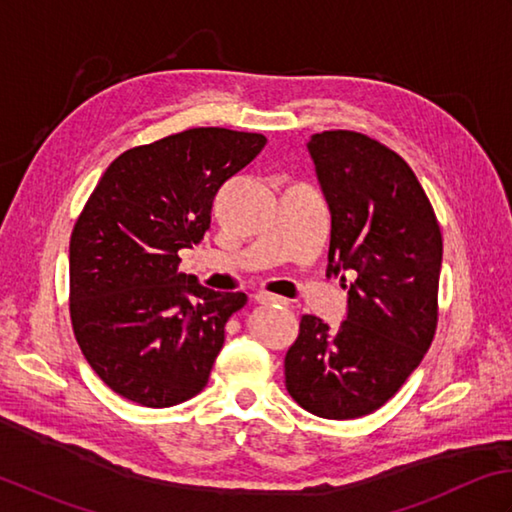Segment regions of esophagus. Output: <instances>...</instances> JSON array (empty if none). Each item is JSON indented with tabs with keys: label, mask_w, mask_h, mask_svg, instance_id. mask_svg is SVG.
I'll use <instances>...</instances> for the list:
<instances>
[{
	"label": "esophagus",
	"mask_w": 512,
	"mask_h": 512,
	"mask_svg": "<svg viewBox=\"0 0 512 512\" xmlns=\"http://www.w3.org/2000/svg\"><path fill=\"white\" fill-rule=\"evenodd\" d=\"M254 298H256V302H260V305H287V300L283 296L267 294V291H258Z\"/></svg>",
	"instance_id": "obj_1"
}]
</instances>
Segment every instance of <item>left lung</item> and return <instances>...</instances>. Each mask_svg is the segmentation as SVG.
Returning <instances> with one entry per match:
<instances>
[{
	"instance_id": "obj_1",
	"label": "left lung",
	"mask_w": 512,
	"mask_h": 512,
	"mask_svg": "<svg viewBox=\"0 0 512 512\" xmlns=\"http://www.w3.org/2000/svg\"><path fill=\"white\" fill-rule=\"evenodd\" d=\"M307 150L331 210L327 276L356 280L338 329L302 316L285 384L305 411L351 420L393 398L431 347L442 234L413 170L378 141L331 130Z\"/></svg>"
}]
</instances>
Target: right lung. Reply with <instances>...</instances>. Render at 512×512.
<instances>
[{"instance_id": "obj_1", "label": "right lung", "mask_w": 512, "mask_h": 512, "mask_svg": "<svg viewBox=\"0 0 512 512\" xmlns=\"http://www.w3.org/2000/svg\"><path fill=\"white\" fill-rule=\"evenodd\" d=\"M263 134L192 128L123 152L70 238V318L81 353L121 398L150 409L201 393L243 291L179 271L214 196L265 148Z\"/></svg>"}]
</instances>
